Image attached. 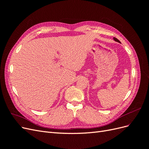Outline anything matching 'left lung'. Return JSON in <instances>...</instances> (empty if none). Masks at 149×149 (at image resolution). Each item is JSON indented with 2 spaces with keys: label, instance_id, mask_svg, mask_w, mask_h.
Returning <instances> with one entry per match:
<instances>
[{
  "label": "left lung",
  "instance_id": "1",
  "mask_svg": "<svg viewBox=\"0 0 149 149\" xmlns=\"http://www.w3.org/2000/svg\"><path fill=\"white\" fill-rule=\"evenodd\" d=\"M114 40H115V41H116V42H119V43H120L119 40L118 39H117V38H115V37H114Z\"/></svg>",
  "mask_w": 149,
  "mask_h": 149
}]
</instances>
